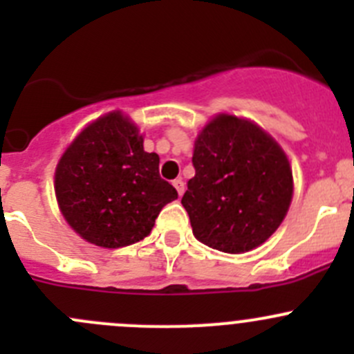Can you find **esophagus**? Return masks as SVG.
I'll use <instances>...</instances> for the list:
<instances>
[{
    "label": "esophagus",
    "mask_w": 354,
    "mask_h": 354,
    "mask_svg": "<svg viewBox=\"0 0 354 354\" xmlns=\"http://www.w3.org/2000/svg\"><path fill=\"white\" fill-rule=\"evenodd\" d=\"M173 187L176 188V192H178V195H183L185 194V183H183V180H181V178H176V180L173 181Z\"/></svg>",
    "instance_id": "1"
}]
</instances>
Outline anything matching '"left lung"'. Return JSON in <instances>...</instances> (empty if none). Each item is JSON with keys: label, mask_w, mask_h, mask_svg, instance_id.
Returning <instances> with one entry per match:
<instances>
[{"label": "left lung", "mask_w": 354, "mask_h": 354, "mask_svg": "<svg viewBox=\"0 0 354 354\" xmlns=\"http://www.w3.org/2000/svg\"><path fill=\"white\" fill-rule=\"evenodd\" d=\"M181 203L195 238L226 253L269 240L286 217L292 173L283 149L253 121L217 114L195 140Z\"/></svg>", "instance_id": "left-lung-1"}]
</instances>
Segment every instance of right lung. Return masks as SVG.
Segmentation results:
<instances>
[{"label":"right lung","mask_w":354,"mask_h":354,"mask_svg":"<svg viewBox=\"0 0 354 354\" xmlns=\"http://www.w3.org/2000/svg\"><path fill=\"white\" fill-rule=\"evenodd\" d=\"M66 223L85 241L121 248L144 240L166 203L178 198L159 176V156L120 111L88 124L70 144L55 173Z\"/></svg>","instance_id":"obj_1"}]
</instances>
